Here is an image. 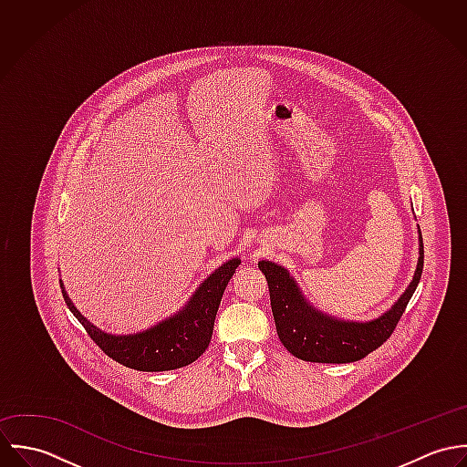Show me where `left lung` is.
<instances>
[{
    "mask_svg": "<svg viewBox=\"0 0 467 467\" xmlns=\"http://www.w3.org/2000/svg\"><path fill=\"white\" fill-rule=\"evenodd\" d=\"M419 241V265L411 284L389 313L367 324L341 322L324 317L306 304L298 285L284 267L261 261L259 267L266 275L271 311L282 345L293 356L313 363H350L381 347L396 331L420 280L424 266L422 235Z\"/></svg>",
    "mask_w": 467,
    "mask_h": 467,
    "instance_id": "obj_1",
    "label": "left lung"
}]
</instances>
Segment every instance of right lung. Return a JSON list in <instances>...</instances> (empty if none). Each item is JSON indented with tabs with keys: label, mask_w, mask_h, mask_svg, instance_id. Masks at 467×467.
Listing matches in <instances>:
<instances>
[{
	"label": "right lung",
	"mask_w": 467,
	"mask_h": 467,
	"mask_svg": "<svg viewBox=\"0 0 467 467\" xmlns=\"http://www.w3.org/2000/svg\"><path fill=\"white\" fill-rule=\"evenodd\" d=\"M239 263V259H232L215 269L201 284L182 313L145 333L133 336H111L99 331L73 307L65 289L63 296L69 311L82 324L89 337L117 363L141 372L174 370L191 365L206 350L213 333L221 296Z\"/></svg>",
	"instance_id": "add662e5"
}]
</instances>
